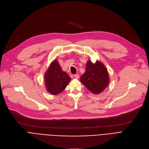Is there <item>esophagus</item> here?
<instances>
[{
	"label": "esophagus",
	"mask_w": 149,
	"mask_h": 149,
	"mask_svg": "<svg viewBox=\"0 0 149 149\" xmlns=\"http://www.w3.org/2000/svg\"><path fill=\"white\" fill-rule=\"evenodd\" d=\"M74 77L75 78V79H78L79 78V74H75L74 75Z\"/></svg>",
	"instance_id": "esophagus-1"
}]
</instances>
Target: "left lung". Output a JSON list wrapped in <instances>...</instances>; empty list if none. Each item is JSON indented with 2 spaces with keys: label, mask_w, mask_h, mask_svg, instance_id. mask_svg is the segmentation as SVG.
<instances>
[{
  "label": "left lung",
  "mask_w": 149,
  "mask_h": 149,
  "mask_svg": "<svg viewBox=\"0 0 149 149\" xmlns=\"http://www.w3.org/2000/svg\"><path fill=\"white\" fill-rule=\"evenodd\" d=\"M80 81L91 92L98 94L106 89L109 83L107 70L101 62L97 61L93 63L88 60Z\"/></svg>",
  "instance_id": "left-lung-1"
}]
</instances>
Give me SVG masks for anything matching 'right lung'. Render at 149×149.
I'll list each match as a JSON object with an SVG mask.
<instances>
[{
    "instance_id": "obj_1",
    "label": "right lung",
    "mask_w": 149,
    "mask_h": 149,
    "mask_svg": "<svg viewBox=\"0 0 149 149\" xmlns=\"http://www.w3.org/2000/svg\"><path fill=\"white\" fill-rule=\"evenodd\" d=\"M46 88L52 95L63 91L70 81V77L62 70L57 60H54L45 74Z\"/></svg>"
}]
</instances>
